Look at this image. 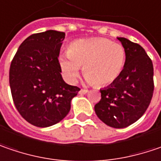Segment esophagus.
I'll return each instance as SVG.
<instances>
[{
    "mask_svg": "<svg viewBox=\"0 0 161 161\" xmlns=\"http://www.w3.org/2000/svg\"><path fill=\"white\" fill-rule=\"evenodd\" d=\"M88 93V90L86 89H81L80 91H79V94H86Z\"/></svg>",
    "mask_w": 161,
    "mask_h": 161,
    "instance_id": "esophagus-1",
    "label": "esophagus"
}]
</instances>
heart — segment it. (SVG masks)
<instances>
[{
  "label": "heart",
  "instance_id": "b5f03b06",
  "mask_svg": "<svg viewBox=\"0 0 161 161\" xmlns=\"http://www.w3.org/2000/svg\"><path fill=\"white\" fill-rule=\"evenodd\" d=\"M125 63V48L106 39L74 41L67 55L59 58L62 73L68 82L75 83L83 68L87 83L97 87L108 86L118 80Z\"/></svg>",
  "mask_w": 161,
  "mask_h": 161
}]
</instances>
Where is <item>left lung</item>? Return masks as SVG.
<instances>
[{
    "instance_id": "left-lung-1",
    "label": "left lung",
    "mask_w": 161,
    "mask_h": 161,
    "mask_svg": "<svg viewBox=\"0 0 161 161\" xmlns=\"http://www.w3.org/2000/svg\"><path fill=\"white\" fill-rule=\"evenodd\" d=\"M126 51L121 76L101 89V100L94 105L96 115L110 127L125 128L138 121L150 105L153 90V65L144 48L125 38H117Z\"/></svg>"
}]
</instances>
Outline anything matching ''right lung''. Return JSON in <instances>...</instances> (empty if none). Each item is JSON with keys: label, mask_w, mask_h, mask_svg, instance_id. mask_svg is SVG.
<instances>
[{"label": "right lung", "mask_w": 161, "mask_h": 161, "mask_svg": "<svg viewBox=\"0 0 161 161\" xmlns=\"http://www.w3.org/2000/svg\"><path fill=\"white\" fill-rule=\"evenodd\" d=\"M65 33L47 31L32 34L20 44L11 61L10 86L19 114L37 127L63 120L80 88L61 75L58 56Z\"/></svg>", "instance_id": "1"}]
</instances>
